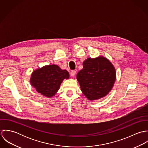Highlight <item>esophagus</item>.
I'll use <instances>...</instances> for the list:
<instances>
[{"instance_id":"34e87169","label":"esophagus","mask_w":148,"mask_h":148,"mask_svg":"<svg viewBox=\"0 0 148 148\" xmlns=\"http://www.w3.org/2000/svg\"><path fill=\"white\" fill-rule=\"evenodd\" d=\"M70 74H71V76L74 77V76H75V75H76V71H74V70H73V71H72L71 72Z\"/></svg>"}]
</instances>
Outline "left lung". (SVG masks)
<instances>
[{
    "instance_id": "left-lung-1",
    "label": "left lung",
    "mask_w": 148,
    "mask_h": 148,
    "mask_svg": "<svg viewBox=\"0 0 148 148\" xmlns=\"http://www.w3.org/2000/svg\"><path fill=\"white\" fill-rule=\"evenodd\" d=\"M77 75V80L85 96L89 100H99L112 90L116 80V70L110 62L99 56L88 58Z\"/></svg>"
}]
</instances>
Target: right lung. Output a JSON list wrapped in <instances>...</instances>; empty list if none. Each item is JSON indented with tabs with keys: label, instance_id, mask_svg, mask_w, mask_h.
Returning <instances> with one entry per match:
<instances>
[{
	"label": "right lung",
	"instance_id": "right-lung-1",
	"mask_svg": "<svg viewBox=\"0 0 148 148\" xmlns=\"http://www.w3.org/2000/svg\"><path fill=\"white\" fill-rule=\"evenodd\" d=\"M69 77L66 70L62 69L57 65H48L32 72L30 83L38 93L51 97L57 93L64 79H68Z\"/></svg>",
	"mask_w": 148,
	"mask_h": 148
}]
</instances>
